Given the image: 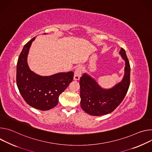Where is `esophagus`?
<instances>
[{"mask_svg":"<svg viewBox=\"0 0 152 152\" xmlns=\"http://www.w3.org/2000/svg\"><path fill=\"white\" fill-rule=\"evenodd\" d=\"M83 72V69L81 66L77 67L75 72H74V80L75 81H77L80 79L81 74Z\"/></svg>","mask_w":152,"mask_h":152,"instance_id":"obj_1","label":"esophagus"}]
</instances>
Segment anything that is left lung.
<instances>
[{
	"mask_svg": "<svg viewBox=\"0 0 152 152\" xmlns=\"http://www.w3.org/2000/svg\"><path fill=\"white\" fill-rule=\"evenodd\" d=\"M125 61L124 75L121 82L110 89L101 87L86 73L80 78V104L82 109L92 116H101L113 112L125 97L130 86V66L125 50L120 51Z\"/></svg>",
	"mask_w": 152,
	"mask_h": 152,
	"instance_id": "left-lung-1",
	"label": "left lung"
}]
</instances>
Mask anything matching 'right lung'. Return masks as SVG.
<instances>
[{"label": "right lung", "mask_w": 152, "mask_h": 152, "mask_svg": "<svg viewBox=\"0 0 152 152\" xmlns=\"http://www.w3.org/2000/svg\"><path fill=\"white\" fill-rule=\"evenodd\" d=\"M35 38L24 46L19 56L17 64V86L28 104L40 110H48L57 105L60 95L72 82L74 72L42 76L32 71L28 66L27 57Z\"/></svg>", "instance_id": "right-lung-1"}]
</instances>
